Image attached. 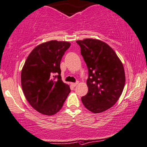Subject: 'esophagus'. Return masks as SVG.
Wrapping results in <instances>:
<instances>
[{
	"mask_svg": "<svg viewBox=\"0 0 147 147\" xmlns=\"http://www.w3.org/2000/svg\"><path fill=\"white\" fill-rule=\"evenodd\" d=\"M77 84H78V82H77V83H72V87H75V86H77Z\"/></svg>",
	"mask_w": 147,
	"mask_h": 147,
	"instance_id": "esophagus-1",
	"label": "esophagus"
}]
</instances>
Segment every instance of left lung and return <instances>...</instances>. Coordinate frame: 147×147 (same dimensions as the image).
<instances>
[{
	"instance_id": "left-lung-1",
	"label": "left lung",
	"mask_w": 147,
	"mask_h": 147,
	"mask_svg": "<svg viewBox=\"0 0 147 147\" xmlns=\"http://www.w3.org/2000/svg\"><path fill=\"white\" fill-rule=\"evenodd\" d=\"M87 68L88 92L81 98L84 107L94 113L108 110L117 102L125 83L123 65L106 42L95 38L77 40Z\"/></svg>"
}]
</instances>
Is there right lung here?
<instances>
[{
    "instance_id": "obj_1",
    "label": "right lung",
    "mask_w": 147,
    "mask_h": 147,
    "mask_svg": "<svg viewBox=\"0 0 147 147\" xmlns=\"http://www.w3.org/2000/svg\"><path fill=\"white\" fill-rule=\"evenodd\" d=\"M70 46L67 41L50 40L37 45L28 56L21 72V85L27 101L45 115H53L62 109L69 85L61 78L60 62ZM53 73L59 75L52 76Z\"/></svg>"
}]
</instances>
